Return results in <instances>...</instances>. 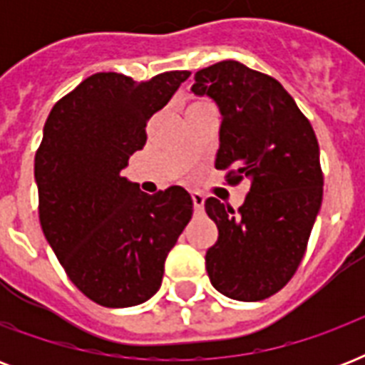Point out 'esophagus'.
<instances>
[{
  "label": "esophagus",
  "mask_w": 365,
  "mask_h": 365,
  "mask_svg": "<svg viewBox=\"0 0 365 365\" xmlns=\"http://www.w3.org/2000/svg\"><path fill=\"white\" fill-rule=\"evenodd\" d=\"M191 199H193L195 212L205 210V195L199 193V191H193V193H191Z\"/></svg>",
  "instance_id": "obj_1"
}]
</instances>
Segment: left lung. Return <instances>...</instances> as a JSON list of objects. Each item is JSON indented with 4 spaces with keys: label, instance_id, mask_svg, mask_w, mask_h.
<instances>
[{
    "label": "left lung",
    "instance_id": "obj_1",
    "mask_svg": "<svg viewBox=\"0 0 365 365\" xmlns=\"http://www.w3.org/2000/svg\"><path fill=\"white\" fill-rule=\"evenodd\" d=\"M191 91L216 100L222 111L216 168L227 183L250 180L239 210L206 199L217 225L206 271L231 299H267L297 271L322 205L317 134L274 77L235 60L197 71Z\"/></svg>",
    "mask_w": 365,
    "mask_h": 365
}]
</instances>
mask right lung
<instances>
[{
	"mask_svg": "<svg viewBox=\"0 0 365 365\" xmlns=\"http://www.w3.org/2000/svg\"><path fill=\"white\" fill-rule=\"evenodd\" d=\"M189 76L94 73L45 123L36 153L43 235L76 288L102 307L140 305L157 294L166 255L193 216L180 185L148 195L121 176L145 145L149 119Z\"/></svg>",
	"mask_w": 365,
	"mask_h": 365,
	"instance_id": "right-lung-1",
	"label": "right lung"
}]
</instances>
